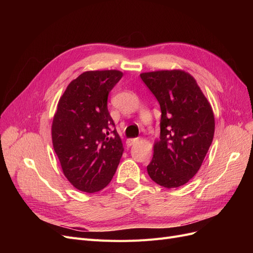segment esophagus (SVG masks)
I'll return each instance as SVG.
<instances>
[{
	"label": "esophagus",
	"instance_id": "34e87169",
	"mask_svg": "<svg viewBox=\"0 0 253 253\" xmlns=\"http://www.w3.org/2000/svg\"><path fill=\"white\" fill-rule=\"evenodd\" d=\"M138 141H139V138H128V139H126L127 145H132V144L138 142Z\"/></svg>",
	"mask_w": 253,
	"mask_h": 253
}]
</instances>
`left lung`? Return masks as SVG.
Listing matches in <instances>:
<instances>
[{
	"instance_id": "8db88e82",
	"label": "left lung",
	"mask_w": 253,
	"mask_h": 253,
	"mask_svg": "<svg viewBox=\"0 0 253 253\" xmlns=\"http://www.w3.org/2000/svg\"><path fill=\"white\" fill-rule=\"evenodd\" d=\"M140 78L162 111L160 136L148 174L159 186L180 187L200 170L212 143L215 121L211 104L185 71L142 73Z\"/></svg>"
}]
</instances>
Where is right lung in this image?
Masks as SVG:
<instances>
[{"label": "right lung", "instance_id": "add662e5", "mask_svg": "<svg viewBox=\"0 0 253 253\" xmlns=\"http://www.w3.org/2000/svg\"><path fill=\"white\" fill-rule=\"evenodd\" d=\"M120 71H88L68 84L52 119L51 139L67 180L82 192L109 185L124 153L108 110Z\"/></svg>", "mask_w": 253, "mask_h": 253}]
</instances>
